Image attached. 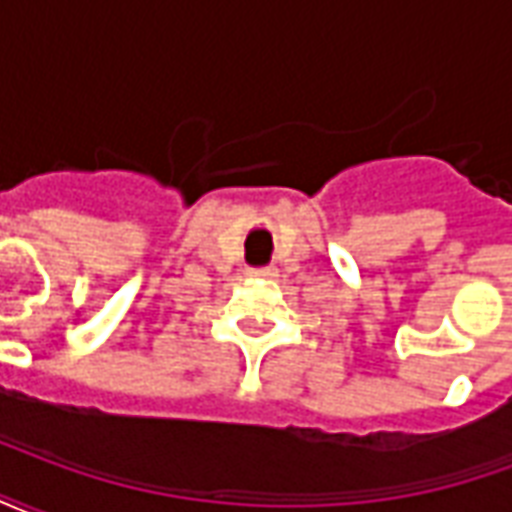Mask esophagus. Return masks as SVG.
<instances>
[{"instance_id":"34e87169","label":"esophagus","mask_w":512,"mask_h":512,"mask_svg":"<svg viewBox=\"0 0 512 512\" xmlns=\"http://www.w3.org/2000/svg\"><path fill=\"white\" fill-rule=\"evenodd\" d=\"M246 274H249V277H252V279H271V277H277V268H271V266L249 268Z\"/></svg>"}]
</instances>
